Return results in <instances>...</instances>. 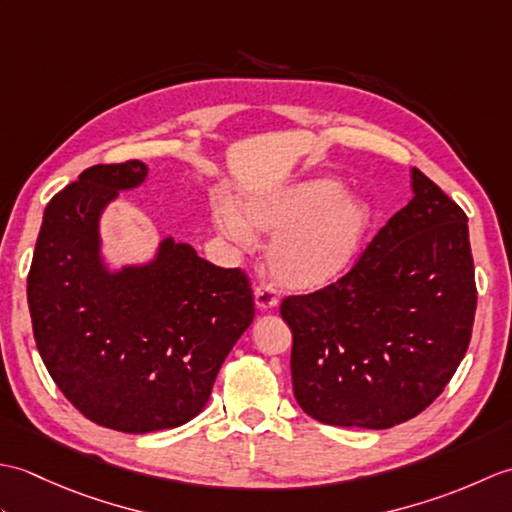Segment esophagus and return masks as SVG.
Returning <instances> with one entry per match:
<instances>
[{
    "label": "esophagus",
    "mask_w": 512,
    "mask_h": 512,
    "mask_svg": "<svg viewBox=\"0 0 512 512\" xmlns=\"http://www.w3.org/2000/svg\"><path fill=\"white\" fill-rule=\"evenodd\" d=\"M279 301V292L273 284H259L255 288V303L259 310H273Z\"/></svg>",
    "instance_id": "obj_1"
}]
</instances>
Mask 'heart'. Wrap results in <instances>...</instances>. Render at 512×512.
<instances>
[{"label": "heart", "mask_w": 512, "mask_h": 512, "mask_svg": "<svg viewBox=\"0 0 512 512\" xmlns=\"http://www.w3.org/2000/svg\"><path fill=\"white\" fill-rule=\"evenodd\" d=\"M233 209L217 211V226L237 246L253 244V228L277 235L270 246V273L292 290H319L339 279L361 248L369 209L343 198L339 182L321 178L279 193L257 195Z\"/></svg>", "instance_id": "1"}]
</instances>
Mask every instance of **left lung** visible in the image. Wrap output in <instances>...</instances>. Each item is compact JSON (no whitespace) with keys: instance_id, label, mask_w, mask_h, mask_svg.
Here are the masks:
<instances>
[{"instance_id":"left-lung-1","label":"left lung","mask_w":512,"mask_h":512,"mask_svg":"<svg viewBox=\"0 0 512 512\" xmlns=\"http://www.w3.org/2000/svg\"><path fill=\"white\" fill-rule=\"evenodd\" d=\"M347 273L281 301L292 389L310 418L389 429L449 385L471 343L477 288L466 213L422 171Z\"/></svg>"}]
</instances>
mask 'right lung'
Wrapping results in <instances>:
<instances>
[{
	"label": "right lung",
	"mask_w": 512,
	"mask_h": 512,
	"mask_svg": "<svg viewBox=\"0 0 512 512\" xmlns=\"http://www.w3.org/2000/svg\"><path fill=\"white\" fill-rule=\"evenodd\" d=\"M145 176L140 160L85 169L43 211L28 273L32 332L48 374L85 418L125 433L198 416L255 317L242 268L215 266L171 237L149 266L103 268V206Z\"/></svg>",
	"instance_id": "add662e5"
}]
</instances>
